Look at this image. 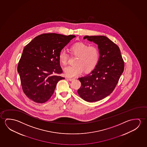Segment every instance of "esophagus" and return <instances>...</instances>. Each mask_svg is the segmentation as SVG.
I'll return each mask as SVG.
<instances>
[{
	"mask_svg": "<svg viewBox=\"0 0 147 147\" xmlns=\"http://www.w3.org/2000/svg\"><path fill=\"white\" fill-rule=\"evenodd\" d=\"M68 80H69V81H73L74 80V79H71V78H68Z\"/></svg>",
	"mask_w": 147,
	"mask_h": 147,
	"instance_id": "esophagus-1",
	"label": "esophagus"
}]
</instances>
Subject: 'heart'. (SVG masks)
Returning <instances> with one entry per match:
<instances>
[{
    "instance_id": "heart-1",
    "label": "heart",
    "mask_w": 147,
    "mask_h": 147,
    "mask_svg": "<svg viewBox=\"0 0 147 147\" xmlns=\"http://www.w3.org/2000/svg\"><path fill=\"white\" fill-rule=\"evenodd\" d=\"M72 54L78 56L76 65L68 66L64 69L66 76L70 78L77 77L81 74L84 69L89 71L93 69L98 64L100 53L95 46H89L83 42H78L72 45L70 47ZM69 56L66 51L62 50L58 55L59 61L63 65L67 63Z\"/></svg>"
}]
</instances>
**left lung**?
<instances>
[{
    "instance_id": "1",
    "label": "left lung",
    "mask_w": 147,
    "mask_h": 147,
    "mask_svg": "<svg viewBox=\"0 0 147 147\" xmlns=\"http://www.w3.org/2000/svg\"><path fill=\"white\" fill-rule=\"evenodd\" d=\"M98 45L99 60L89 74L79 78L81 86L78 90L80 97L89 102L101 100L113 91L124 69V62L119 47L104 36H86Z\"/></svg>"
}]
</instances>
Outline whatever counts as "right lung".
<instances>
[{
    "label": "right lung",
    "instance_id": "1",
    "mask_svg": "<svg viewBox=\"0 0 147 147\" xmlns=\"http://www.w3.org/2000/svg\"><path fill=\"white\" fill-rule=\"evenodd\" d=\"M75 35L43 34L33 39L24 48L17 71L24 93L31 100L43 103L54 93L60 74L58 55Z\"/></svg>",
    "mask_w": 147,
    "mask_h": 147
}]
</instances>
